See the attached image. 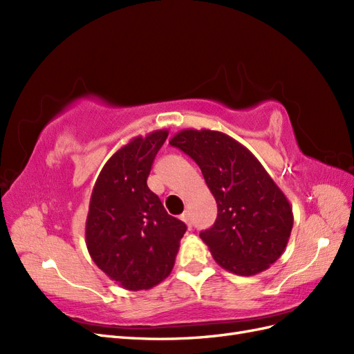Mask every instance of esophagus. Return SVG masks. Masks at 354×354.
Masks as SVG:
<instances>
[{
    "instance_id": "esophagus-1",
    "label": "esophagus",
    "mask_w": 354,
    "mask_h": 354,
    "mask_svg": "<svg viewBox=\"0 0 354 354\" xmlns=\"http://www.w3.org/2000/svg\"><path fill=\"white\" fill-rule=\"evenodd\" d=\"M180 220H181V221H185V223L187 224V227H189V229L192 227V221H190V214H189V212H183V214H181Z\"/></svg>"
}]
</instances>
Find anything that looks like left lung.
Listing matches in <instances>:
<instances>
[{"label":"left lung","mask_w":354,"mask_h":354,"mask_svg":"<svg viewBox=\"0 0 354 354\" xmlns=\"http://www.w3.org/2000/svg\"><path fill=\"white\" fill-rule=\"evenodd\" d=\"M199 165L217 202V220L199 233L212 259L230 273L252 276L283 254L294 226L283 192L248 149L212 130L178 131L169 140Z\"/></svg>","instance_id":"8db88e82"}]
</instances>
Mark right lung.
Instances as JSON below:
<instances>
[{
	"label": "right lung",
	"mask_w": 354,
	"mask_h": 354,
	"mask_svg": "<svg viewBox=\"0 0 354 354\" xmlns=\"http://www.w3.org/2000/svg\"><path fill=\"white\" fill-rule=\"evenodd\" d=\"M167 137L168 130H156L131 138L104 164L90 198L87 250L99 269L128 291L151 289L169 276L187 229L146 183Z\"/></svg>",
	"instance_id": "right-lung-1"
}]
</instances>
